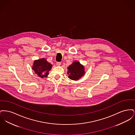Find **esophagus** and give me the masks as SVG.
<instances>
[{
    "label": "esophagus",
    "instance_id": "esophagus-1",
    "mask_svg": "<svg viewBox=\"0 0 135 135\" xmlns=\"http://www.w3.org/2000/svg\"><path fill=\"white\" fill-rule=\"evenodd\" d=\"M61 64V62H57V63H56V65H57V66H60Z\"/></svg>",
    "mask_w": 135,
    "mask_h": 135
}]
</instances>
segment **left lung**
<instances>
[{"label":"left lung","mask_w":135,"mask_h":135,"mask_svg":"<svg viewBox=\"0 0 135 135\" xmlns=\"http://www.w3.org/2000/svg\"><path fill=\"white\" fill-rule=\"evenodd\" d=\"M68 77L73 80H77L85 74L84 68L78 61H74L68 68Z\"/></svg>","instance_id":"obj_1"}]
</instances>
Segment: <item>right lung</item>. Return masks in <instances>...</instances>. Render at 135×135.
<instances>
[{"label":"right lung","mask_w":135,"mask_h":135,"mask_svg":"<svg viewBox=\"0 0 135 135\" xmlns=\"http://www.w3.org/2000/svg\"><path fill=\"white\" fill-rule=\"evenodd\" d=\"M52 68V65L48 62L45 58L35 60L32 66V69L35 73L41 78L47 77L49 72Z\"/></svg>","instance_id":"add662e5"}]
</instances>
